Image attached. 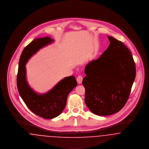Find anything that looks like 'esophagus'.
<instances>
[{
    "label": "esophagus",
    "mask_w": 149,
    "mask_h": 149,
    "mask_svg": "<svg viewBox=\"0 0 149 149\" xmlns=\"http://www.w3.org/2000/svg\"><path fill=\"white\" fill-rule=\"evenodd\" d=\"M77 82H78V84H81L82 82V80H83V77L81 76H78V77H77L76 79Z\"/></svg>",
    "instance_id": "obj_1"
}]
</instances>
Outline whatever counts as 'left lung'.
I'll return each mask as SVG.
<instances>
[{"label": "left lung", "mask_w": 149, "mask_h": 149, "mask_svg": "<svg viewBox=\"0 0 149 149\" xmlns=\"http://www.w3.org/2000/svg\"><path fill=\"white\" fill-rule=\"evenodd\" d=\"M108 39V49L86 65L82 81L87 107L101 116L114 114L124 107L136 77L131 52L122 41L111 36Z\"/></svg>", "instance_id": "obj_1"}]
</instances>
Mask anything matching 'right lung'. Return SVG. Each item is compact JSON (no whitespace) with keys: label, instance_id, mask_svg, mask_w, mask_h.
<instances>
[{"label":"right lung","instance_id":"obj_1","mask_svg":"<svg viewBox=\"0 0 149 149\" xmlns=\"http://www.w3.org/2000/svg\"><path fill=\"white\" fill-rule=\"evenodd\" d=\"M53 41L49 37L33 39L24 49L20 56L17 76L18 91L29 109L45 119L58 116L64 109L67 96L77 85L75 77L64 78L46 94L39 95L29 86L26 78V63L39 49Z\"/></svg>","mask_w":149,"mask_h":149}]
</instances>
